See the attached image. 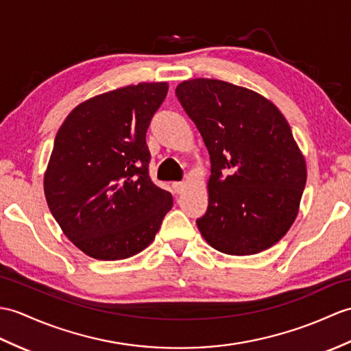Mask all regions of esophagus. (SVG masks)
Wrapping results in <instances>:
<instances>
[{"instance_id": "1", "label": "esophagus", "mask_w": 351, "mask_h": 351, "mask_svg": "<svg viewBox=\"0 0 351 351\" xmlns=\"http://www.w3.org/2000/svg\"><path fill=\"white\" fill-rule=\"evenodd\" d=\"M173 191L176 193V194H181V193H184V190H185V182H173Z\"/></svg>"}]
</instances>
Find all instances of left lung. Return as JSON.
<instances>
[{"label":"left lung","instance_id":"1","mask_svg":"<svg viewBox=\"0 0 351 351\" xmlns=\"http://www.w3.org/2000/svg\"><path fill=\"white\" fill-rule=\"evenodd\" d=\"M176 97L210 157L209 203L197 227L230 256L275 245L295 223L306 162L287 119L263 95L217 79H190Z\"/></svg>","mask_w":351,"mask_h":351}]
</instances>
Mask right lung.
Returning a JSON list of instances; mask_svg holds the SVG:
<instances>
[{
  "instance_id": "add662e5",
  "label": "right lung",
  "mask_w": 351,
  "mask_h": 351,
  "mask_svg": "<svg viewBox=\"0 0 351 351\" xmlns=\"http://www.w3.org/2000/svg\"><path fill=\"white\" fill-rule=\"evenodd\" d=\"M167 82L128 85L73 109L55 137L45 195L64 234L97 260H122L156 239L172 194L151 181L146 132Z\"/></svg>"
}]
</instances>
